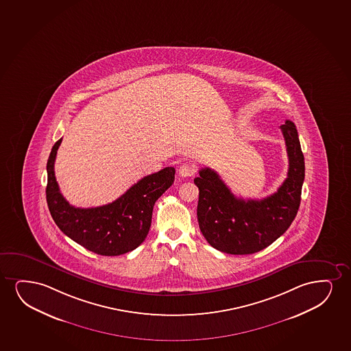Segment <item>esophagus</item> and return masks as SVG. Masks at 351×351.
Segmentation results:
<instances>
[{
    "mask_svg": "<svg viewBox=\"0 0 351 351\" xmlns=\"http://www.w3.org/2000/svg\"><path fill=\"white\" fill-rule=\"evenodd\" d=\"M178 173L182 178H191L195 173V167H194V164L191 163L181 164V167L178 169Z\"/></svg>",
    "mask_w": 351,
    "mask_h": 351,
    "instance_id": "esophagus-1",
    "label": "esophagus"
}]
</instances>
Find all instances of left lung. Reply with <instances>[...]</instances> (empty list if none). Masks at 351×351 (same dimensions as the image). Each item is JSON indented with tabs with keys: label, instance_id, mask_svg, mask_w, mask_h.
Segmentation results:
<instances>
[{
	"label": "left lung",
	"instance_id": "8db88e82",
	"mask_svg": "<svg viewBox=\"0 0 351 351\" xmlns=\"http://www.w3.org/2000/svg\"><path fill=\"white\" fill-rule=\"evenodd\" d=\"M287 146V178L276 193L262 200H244L233 194L218 173L202 168L194 178L199 188L197 221L214 249L231 255L263 250L287 231L295 218L305 178V160L295 125L280 126Z\"/></svg>",
	"mask_w": 351,
	"mask_h": 351
}]
</instances>
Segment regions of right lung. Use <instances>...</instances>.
<instances>
[{
  "label": "right lung",
  "instance_id": "1",
  "mask_svg": "<svg viewBox=\"0 0 351 351\" xmlns=\"http://www.w3.org/2000/svg\"><path fill=\"white\" fill-rule=\"evenodd\" d=\"M62 138L47 160L46 201L60 231L97 255L119 256L137 249L145 241L156 201L175 180L173 167L139 180L108 205L78 208L70 205L56 181L55 160Z\"/></svg>",
  "mask_w": 351,
  "mask_h": 351
}]
</instances>
